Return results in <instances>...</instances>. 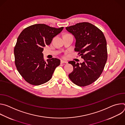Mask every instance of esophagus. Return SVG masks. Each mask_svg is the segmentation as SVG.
<instances>
[{"instance_id": "esophagus-1", "label": "esophagus", "mask_w": 125, "mask_h": 125, "mask_svg": "<svg viewBox=\"0 0 125 125\" xmlns=\"http://www.w3.org/2000/svg\"><path fill=\"white\" fill-rule=\"evenodd\" d=\"M67 61H65L64 60H61V64H63V63H67Z\"/></svg>"}]
</instances>
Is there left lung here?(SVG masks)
<instances>
[{
    "instance_id": "8db88e82",
    "label": "left lung",
    "mask_w": 125,
    "mask_h": 125,
    "mask_svg": "<svg viewBox=\"0 0 125 125\" xmlns=\"http://www.w3.org/2000/svg\"><path fill=\"white\" fill-rule=\"evenodd\" d=\"M76 39L75 51L84 59L82 63H68L74 70L70 79L80 86L91 84L101 75L107 59V43L102 31L88 22L76 24L66 28Z\"/></svg>"
}]
</instances>
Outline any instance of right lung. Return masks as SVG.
I'll return each mask as SVG.
<instances>
[{
    "mask_svg": "<svg viewBox=\"0 0 125 125\" xmlns=\"http://www.w3.org/2000/svg\"><path fill=\"white\" fill-rule=\"evenodd\" d=\"M63 27L55 28L39 24L25 28L20 34L14 53L17 69L30 84L39 85L49 81L60 60L53 58L45 61L43 47L49 45L52 39Z\"/></svg>",
    "mask_w": 125,
    "mask_h": 125,
    "instance_id": "obj_1",
    "label": "right lung"
}]
</instances>
